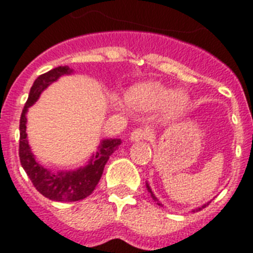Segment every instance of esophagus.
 <instances>
[{
  "mask_svg": "<svg viewBox=\"0 0 253 253\" xmlns=\"http://www.w3.org/2000/svg\"><path fill=\"white\" fill-rule=\"evenodd\" d=\"M147 136H148V132L144 128H135L130 135L131 140H134V142H140L143 139H147Z\"/></svg>",
  "mask_w": 253,
  "mask_h": 253,
  "instance_id": "1",
  "label": "esophagus"
}]
</instances>
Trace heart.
<instances>
[{
	"mask_svg": "<svg viewBox=\"0 0 253 253\" xmlns=\"http://www.w3.org/2000/svg\"><path fill=\"white\" fill-rule=\"evenodd\" d=\"M127 102L138 110H154L167 103L170 114H178L184 110L188 97L184 93H172L164 85L150 81L132 86L126 94Z\"/></svg>",
	"mask_w": 253,
	"mask_h": 253,
	"instance_id": "heart-1",
	"label": "heart"
}]
</instances>
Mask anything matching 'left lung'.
<instances>
[{"instance_id": "8db88e82", "label": "left lung", "mask_w": 253, "mask_h": 253, "mask_svg": "<svg viewBox=\"0 0 253 253\" xmlns=\"http://www.w3.org/2000/svg\"><path fill=\"white\" fill-rule=\"evenodd\" d=\"M147 188H148V190H150V193H151V194H152V192H151V189H150V186H148V185H147ZM152 198H154V200H156V198H155L154 194H152ZM158 204H159V202H158ZM159 205H162V204H159ZM208 205H209V204H208ZM208 205H204L202 208H198V209H197V211H198V210H202V209H204V208H206Z\"/></svg>"}]
</instances>
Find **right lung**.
I'll list each match as a JSON object with an SVG mask.
<instances>
[{"label": "right lung", "instance_id": "right-lung-1", "mask_svg": "<svg viewBox=\"0 0 253 253\" xmlns=\"http://www.w3.org/2000/svg\"><path fill=\"white\" fill-rule=\"evenodd\" d=\"M71 73L68 67H57L47 73H43L34 81L33 86L30 89L29 98L22 110L21 121H19V160L25 172L31 180L33 185L42 196L51 201H63V202H75L90 196L94 190L99 178L102 176L103 168L107 163L111 154L114 152L121 144L119 139H106L103 140L99 151L95 156H93L89 164L85 168L69 170V172L52 173L48 169L41 166L35 160L34 155L27 142L26 134V113L33 105L45 87L63 75Z\"/></svg>", "mask_w": 253, "mask_h": 253}]
</instances>
